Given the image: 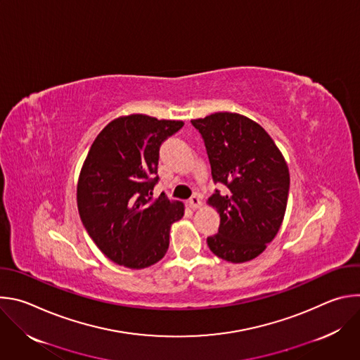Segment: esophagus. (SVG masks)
Here are the masks:
<instances>
[{
  "instance_id": "esophagus-1",
  "label": "esophagus",
  "mask_w": 360,
  "mask_h": 360,
  "mask_svg": "<svg viewBox=\"0 0 360 360\" xmlns=\"http://www.w3.org/2000/svg\"><path fill=\"white\" fill-rule=\"evenodd\" d=\"M188 205H189V207H191L192 210L199 208V207H200V199H199V196H198V195H192V196L188 199Z\"/></svg>"
}]
</instances>
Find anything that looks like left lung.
Returning <instances> with one entry per match:
<instances>
[{
	"label": "left lung",
	"instance_id": "left-lung-1",
	"mask_svg": "<svg viewBox=\"0 0 360 360\" xmlns=\"http://www.w3.org/2000/svg\"><path fill=\"white\" fill-rule=\"evenodd\" d=\"M203 139L218 189L210 203L221 217L218 233L208 236L210 249L232 264L261 255L276 236L286 211L289 169L268 132L252 120L217 112L192 120Z\"/></svg>",
	"mask_w": 360,
	"mask_h": 360
}]
</instances>
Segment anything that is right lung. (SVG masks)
Wrapping results in <instances>:
<instances>
[{"mask_svg":"<svg viewBox=\"0 0 360 360\" xmlns=\"http://www.w3.org/2000/svg\"><path fill=\"white\" fill-rule=\"evenodd\" d=\"M182 121L134 114L110 122L95 138L79 174L77 200L84 228L108 258L142 269L164 258L169 228L184 205L165 193L153 199L160 181L161 145Z\"/></svg>","mask_w":360,"mask_h":360,"instance_id":"add662e5","label":"right lung"}]
</instances>
